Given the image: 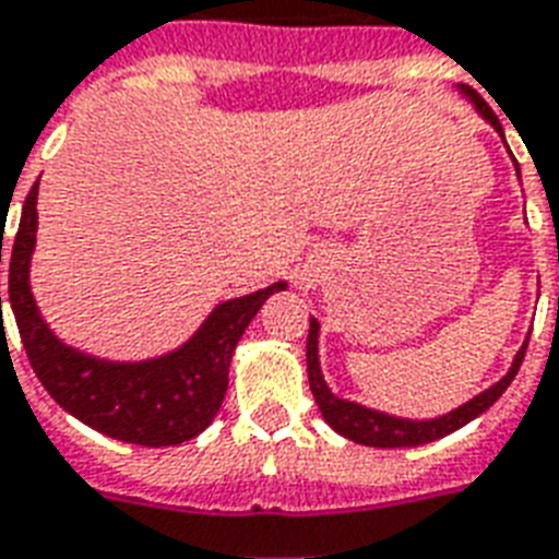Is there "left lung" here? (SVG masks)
<instances>
[{
  "label": "left lung",
  "instance_id": "left-lung-1",
  "mask_svg": "<svg viewBox=\"0 0 559 559\" xmlns=\"http://www.w3.org/2000/svg\"><path fill=\"white\" fill-rule=\"evenodd\" d=\"M461 95L469 98L475 104V110L481 114L484 122H490L496 131L501 133L504 140V131H501L499 116L492 114L490 104L484 102L481 95L475 93L473 86L457 84ZM508 145V142H504ZM519 171V163H516ZM318 338H320V323L314 318H309V341H306V367H309V388L314 393V402H318L320 414L326 419L329 426L335 428L341 437H347L353 443L361 445H376V449H400V445H423L431 443V440H440V437L452 435L457 428H464L466 423H473L475 417H481L484 411L490 408L492 402L499 400L501 393L508 391L510 382L516 379L519 367H522V358H525L527 338L525 344L519 347L513 365L499 382L490 384L487 391H481L478 396H473L464 405H457L455 411H449L443 417L435 419H405V417H393V414H384V411L367 408V405H358V402L341 400L335 393L329 391L326 379L320 373V358H318Z\"/></svg>",
  "mask_w": 559,
  "mask_h": 559
}]
</instances>
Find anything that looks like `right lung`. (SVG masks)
Wrapping results in <instances>:
<instances>
[{
	"label": "right lung",
	"mask_w": 559,
	"mask_h": 559,
	"mask_svg": "<svg viewBox=\"0 0 559 559\" xmlns=\"http://www.w3.org/2000/svg\"><path fill=\"white\" fill-rule=\"evenodd\" d=\"M37 245V183L25 198L20 230L11 245L8 297L34 373L49 396L84 426L136 445H177L192 440L218 414L233 353L262 302L285 283L218 302L192 338L166 356L145 361H107L69 347L43 320L32 294ZM2 262V241H0ZM2 309V297H0Z\"/></svg>",
	"instance_id": "add662e5"
}]
</instances>
